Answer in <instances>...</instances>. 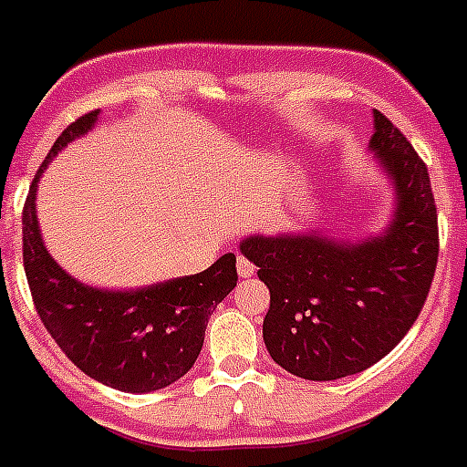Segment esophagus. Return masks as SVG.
I'll use <instances>...</instances> for the list:
<instances>
[{
	"label": "esophagus",
	"mask_w": 467,
	"mask_h": 467,
	"mask_svg": "<svg viewBox=\"0 0 467 467\" xmlns=\"http://www.w3.org/2000/svg\"><path fill=\"white\" fill-rule=\"evenodd\" d=\"M254 271H256V266H254L252 261L244 259V256H237V273H240L242 278H252Z\"/></svg>",
	"instance_id": "esophagus-1"
}]
</instances>
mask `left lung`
Instances as JSON below:
<instances>
[{
    "label": "left lung",
    "mask_w": 467,
    "mask_h": 467,
    "mask_svg": "<svg viewBox=\"0 0 467 467\" xmlns=\"http://www.w3.org/2000/svg\"><path fill=\"white\" fill-rule=\"evenodd\" d=\"M369 150L391 182L389 225L365 240L326 233L249 234L240 252L271 293L264 343L275 365L333 381L377 365L422 312L437 271L439 227L427 165L379 109Z\"/></svg>",
    "instance_id": "1"
}]
</instances>
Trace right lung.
Segmentation results:
<instances>
[{
	"label": "right lung",
	"instance_id": "right-lung-1",
	"mask_svg": "<svg viewBox=\"0 0 467 467\" xmlns=\"http://www.w3.org/2000/svg\"><path fill=\"white\" fill-rule=\"evenodd\" d=\"M100 109L64 129L30 184L24 206V268L40 321L83 374L124 393H150L174 384L199 358L208 317L237 285V259L146 287L86 285L64 271L37 225V182L57 153L96 127Z\"/></svg>",
	"mask_w": 467,
	"mask_h": 467
}]
</instances>
